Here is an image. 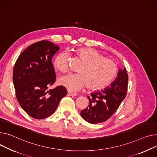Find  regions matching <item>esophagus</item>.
<instances>
[{"mask_svg": "<svg viewBox=\"0 0 157 157\" xmlns=\"http://www.w3.org/2000/svg\"><path fill=\"white\" fill-rule=\"evenodd\" d=\"M67 95L69 96H73V97H75L77 95V94L75 93H72V92H70V91H68L67 92Z\"/></svg>", "mask_w": 157, "mask_h": 157, "instance_id": "34e87169", "label": "esophagus"}]
</instances>
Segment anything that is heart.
<instances>
[{
  "label": "heart",
  "mask_w": 157,
  "mask_h": 157,
  "mask_svg": "<svg viewBox=\"0 0 157 157\" xmlns=\"http://www.w3.org/2000/svg\"><path fill=\"white\" fill-rule=\"evenodd\" d=\"M75 56L82 62L77 69L78 73L61 76L58 80L59 84L69 91H76L85 85L90 90L102 89L117 74V64L104 58L95 49L79 48L75 51ZM68 60L67 52H60L54 60V66L60 72H66L68 70Z\"/></svg>",
  "instance_id": "1"
}]
</instances>
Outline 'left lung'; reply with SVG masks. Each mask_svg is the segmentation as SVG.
<instances>
[{
  "instance_id": "8db88e82",
  "label": "left lung",
  "mask_w": 157,
  "mask_h": 157,
  "mask_svg": "<svg viewBox=\"0 0 157 157\" xmlns=\"http://www.w3.org/2000/svg\"><path fill=\"white\" fill-rule=\"evenodd\" d=\"M128 75L126 68L119 69L117 76L110 86L95 91L88 97L89 105L81 112V116L91 124L108 120L119 108L126 96Z\"/></svg>"
}]
</instances>
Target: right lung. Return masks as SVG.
<instances>
[{"label":"right lung","mask_w":157,"mask_h":157,"mask_svg":"<svg viewBox=\"0 0 157 157\" xmlns=\"http://www.w3.org/2000/svg\"><path fill=\"white\" fill-rule=\"evenodd\" d=\"M59 49L51 41L41 40L26 48L16 62L13 79L16 98L22 109L34 119L51 116L67 95L62 86L48 90L56 81L52 59Z\"/></svg>","instance_id":"add662e5"}]
</instances>
